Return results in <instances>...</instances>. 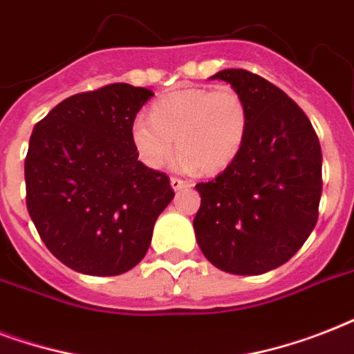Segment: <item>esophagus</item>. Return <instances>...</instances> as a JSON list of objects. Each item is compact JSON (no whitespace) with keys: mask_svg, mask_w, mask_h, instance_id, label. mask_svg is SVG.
<instances>
[{"mask_svg":"<svg viewBox=\"0 0 354 354\" xmlns=\"http://www.w3.org/2000/svg\"><path fill=\"white\" fill-rule=\"evenodd\" d=\"M171 187L174 189V191H182V189H185V187H191V183L185 182V180H180V178H176V176H172Z\"/></svg>","mask_w":354,"mask_h":354,"instance_id":"obj_1","label":"esophagus"}]
</instances>
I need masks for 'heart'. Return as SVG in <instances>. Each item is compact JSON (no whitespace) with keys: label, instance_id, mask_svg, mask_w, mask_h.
Segmentation results:
<instances>
[{"label":"heart","instance_id":"1","mask_svg":"<svg viewBox=\"0 0 354 354\" xmlns=\"http://www.w3.org/2000/svg\"><path fill=\"white\" fill-rule=\"evenodd\" d=\"M250 127L242 95L233 88H180L150 106V119L132 124V143L145 165L158 169L180 150L183 171H224L241 154Z\"/></svg>","mask_w":354,"mask_h":354}]
</instances>
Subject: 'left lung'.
<instances>
[{"instance_id":"8db88e82","label":"left lung","mask_w":354,"mask_h":354,"mask_svg":"<svg viewBox=\"0 0 354 354\" xmlns=\"http://www.w3.org/2000/svg\"><path fill=\"white\" fill-rule=\"evenodd\" d=\"M246 102L250 127L241 154L215 180L196 183V241L213 266L259 275L285 264L318 222L322 147L301 108L246 69H224Z\"/></svg>"}]
</instances>
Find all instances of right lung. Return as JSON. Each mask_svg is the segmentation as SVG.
I'll return each instance as SVG.
<instances>
[{
	"instance_id": "1",
	"label": "right lung",
	"mask_w": 354,
	"mask_h": 354,
	"mask_svg": "<svg viewBox=\"0 0 354 354\" xmlns=\"http://www.w3.org/2000/svg\"><path fill=\"white\" fill-rule=\"evenodd\" d=\"M152 95L124 82L82 91L30 133L27 211L47 250L75 272L132 270L174 196L169 176L145 167L132 143L133 119Z\"/></svg>"
}]
</instances>
